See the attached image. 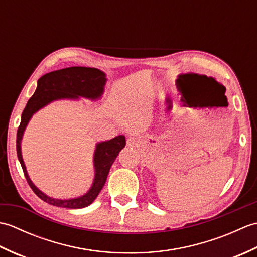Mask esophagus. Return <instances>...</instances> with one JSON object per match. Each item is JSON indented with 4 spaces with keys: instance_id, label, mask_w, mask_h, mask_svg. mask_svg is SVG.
Segmentation results:
<instances>
[{
    "instance_id": "esophagus-1",
    "label": "esophagus",
    "mask_w": 257,
    "mask_h": 257,
    "mask_svg": "<svg viewBox=\"0 0 257 257\" xmlns=\"http://www.w3.org/2000/svg\"><path fill=\"white\" fill-rule=\"evenodd\" d=\"M127 143H128V146H135L136 144H137V143H136V139H135V138H133V137L128 138V141H127Z\"/></svg>"
}]
</instances>
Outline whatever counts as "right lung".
Wrapping results in <instances>:
<instances>
[{"label":"right lung","instance_id":"add662e5","mask_svg":"<svg viewBox=\"0 0 257 257\" xmlns=\"http://www.w3.org/2000/svg\"><path fill=\"white\" fill-rule=\"evenodd\" d=\"M106 81V74L98 68L74 66L54 70V72L42 76L37 80V87L34 95L30 98L23 112H22L21 123L18 129V135H16V152H18L19 161L31 189L34 191L38 198L48 204L67 207V209H83V207L90 205L105 185L109 170L119 152L124 148L125 137L123 135H119L110 140L98 143L94 152L95 177L90 189L85 194L77 196V198L62 200L52 198V196L42 192L32 182L29 173H27L21 148L22 139H23L27 124H29L33 114L53 101L64 99L79 100L80 98L92 101L100 99L105 91Z\"/></svg>","mask_w":257,"mask_h":257}]
</instances>
